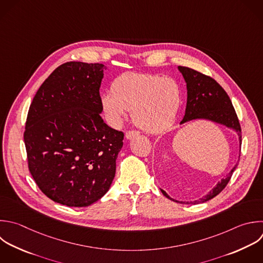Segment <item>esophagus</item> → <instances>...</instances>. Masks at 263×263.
<instances>
[{"mask_svg": "<svg viewBox=\"0 0 263 263\" xmlns=\"http://www.w3.org/2000/svg\"><path fill=\"white\" fill-rule=\"evenodd\" d=\"M139 135H140L139 132H136V130H128V132L125 133V138H126L127 140H130V139H133V138H135V137H137V136H139Z\"/></svg>", "mask_w": 263, "mask_h": 263, "instance_id": "1", "label": "esophagus"}]
</instances>
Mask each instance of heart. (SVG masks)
Listing matches in <instances>:
<instances>
[{"mask_svg": "<svg viewBox=\"0 0 263 263\" xmlns=\"http://www.w3.org/2000/svg\"><path fill=\"white\" fill-rule=\"evenodd\" d=\"M101 105L112 126H119L132 110L140 128L157 134L174 123L181 106V89L173 78L128 72L113 80L111 92L102 95Z\"/></svg>", "mask_w": 263, "mask_h": 263, "instance_id": "obj_1", "label": "heart"}]
</instances>
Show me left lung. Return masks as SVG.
Wrapping results in <instances>:
<instances>
[{"instance_id":"obj_1","label":"left lung","mask_w":263,"mask_h":263,"mask_svg":"<svg viewBox=\"0 0 263 263\" xmlns=\"http://www.w3.org/2000/svg\"><path fill=\"white\" fill-rule=\"evenodd\" d=\"M178 70L182 74L187 88V104L185 109V115L180 124L187 123L193 120H209L214 123L224 125L225 127L232 129L238 137L239 152L241 145L240 125L232 106V103L227 96L226 91L220 86L213 78L205 76L193 69L187 67H178ZM239 159V155H238ZM237 163L226 175L224 179L219 181L217 185L208 194L194 201H181L172 198L164 190L160 189L162 194L176 202L185 204H196L212 199L218 195L229 182Z\"/></svg>"}]
</instances>
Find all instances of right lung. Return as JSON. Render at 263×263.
I'll return each instance as SVG.
<instances>
[{"label": "right lung", "mask_w": 263, "mask_h": 263, "mask_svg": "<svg viewBox=\"0 0 263 263\" xmlns=\"http://www.w3.org/2000/svg\"><path fill=\"white\" fill-rule=\"evenodd\" d=\"M103 64L69 62L38 89L24 135L30 172L41 191L68 206H88L109 190L123 133L101 117Z\"/></svg>", "instance_id": "add662e5"}]
</instances>
